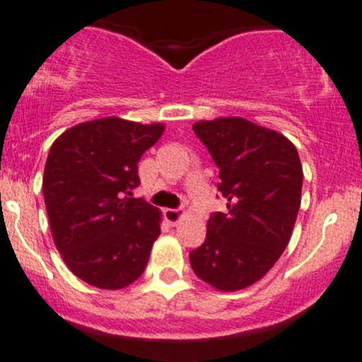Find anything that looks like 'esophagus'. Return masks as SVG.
<instances>
[{
	"label": "esophagus",
	"mask_w": 362,
	"mask_h": 362,
	"mask_svg": "<svg viewBox=\"0 0 362 362\" xmlns=\"http://www.w3.org/2000/svg\"><path fill=\"white\" fill-rule=\"evenodd\" d=\"M164 217H166V221L170 222L171 226H175L178 221H180L182 210L180 208H166V210H164Z\"/></svg>",
	"instance_id": "1"
}]
</instances>
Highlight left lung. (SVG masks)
<instances>
[{
  "instance_id": "8db88e82",
  "label": "left lung",
  "mask_w": 362,
  "mask_h": 362,
  "mask_svg": "<svg viewBox=\"0 0 362 362\" xmlns=\"http://www.w3.org/2000/svg\"><path fill=\"white\" fill-rule=\"evenodd\" d=\"M217 164L228 211L208 218L204 243L189 254L203 282L240 291L273 268L289 243L301 204L303 168L284 134L242 117L192 126Z\"/></svg>"
}]
</instances>
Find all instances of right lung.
Segmentation results:
<instances>
[{
  "label": "right lung",
  "mask_w": 362,
  "mask_h": 362,
  "mask_svg": "<svg viewBox=\"0 0 362 362\" xmlns=\"http://www.w3.org/2000/svg\"><path fill=\"white\" fill-rule=\"evenodd\" d=\"M163 131V124L105 117L64 131L50 147L43 198L54 243L68 268L98 289H124L147 268L159 210L131 196L140 185L138 160Z\"/></svg>",
  "instance_id": "obj_1"
}]
</instances>
